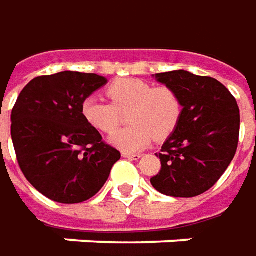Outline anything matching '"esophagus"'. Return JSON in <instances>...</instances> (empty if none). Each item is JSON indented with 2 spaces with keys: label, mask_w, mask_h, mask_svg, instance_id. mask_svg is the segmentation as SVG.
I'll use <instances>...</instances> for the list:
<instances>
[{
  "label": "esophagus",
  "mask_w": 256,
  "mask_h": 256,
  "mask_svg": "<svg viewBox=\"0 0 256 256\" xmlns=\"http://www.w3.org/2000/svg\"><path fill=\"white\" fill-rule=\"evenodd\" d=\"M122 157L137 161V160H140V158H142V156H140V154H128V152H122Z\"/></svg>",
  "instance_id": "1"
}]
</instances>
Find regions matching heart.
<instances>
[{"instance_id":"heart-1","label":"heart","mask_w":256,"mask_h":256,"mask_svg":"<svg viewBox=\"0 0 256 256\" xmlns=\"http://www.w3.org/2000/svg\"><path fill=\"white\" fill-rule=\"evenodd\" d=\"M110 102L88 96L81 112L85 122L102 133H112L126 114L130 126L109 137V142L126 152L144 150L154 137L162 142L178 128L182 104L178 94L168 86H154L138 78H120L108 85Z\"/></svg>"}]
</instances>
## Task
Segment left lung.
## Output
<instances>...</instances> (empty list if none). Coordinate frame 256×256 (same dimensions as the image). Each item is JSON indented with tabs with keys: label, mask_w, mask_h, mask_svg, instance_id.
Wrapping results in <instances>:
<instances>
[{
	"label": "left lung",
	"mask_w": 256,
	"mask_h": 256,
	"mask_svg": "<svg viewBox=\"0 0 256 256\" xmlns=\"http://www.w3.org/2000/svg\"><path fill=\"white\" fill-rule=\"evenodd\" d=\"M156 80L178 94L182 116L157 154L161 171L151 178V185L166 196H199L220 179L236 156L237 100L214 78L184 70L156 74Z\"/></svg>",
	"instance_id": "left-lung-1"
}]
</instances>
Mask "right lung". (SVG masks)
Here are the masks:
<instances>
[{
  "label": "right lung",
  "instance_id": "obj_1",
  "mask_svg": "<svg viewBox=\"0 0 256 256\" xmlns=\"http://www.w3.org/2000/svg\"><path fill=\"white\" fill-rule=\"evenodd\" d=\"M105 77L77 71L33 78L11 114V137L25 178L52 200L91 199L109 178L120 152L85 122L81 106Z\"/></svg>",
  "mask_w": 256,
  "mask_h": 256
}]
</instances>
